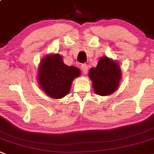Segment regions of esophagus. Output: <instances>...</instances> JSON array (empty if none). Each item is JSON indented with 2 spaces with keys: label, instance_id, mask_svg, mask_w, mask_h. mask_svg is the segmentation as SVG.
I'll use <instances>...</instances> for the list:
<instances>
[{
  "label": "esophagus",
  "instance_id": "esophagus-1",
  "mask_svg": "<svg viewBox=\"0 0 154 154\" xmlns=\"http://www.w3.org/2000/svg\"><path fill=\"white\" fill-rule=\"evenodd\" d=\"M81 69H82V71L84 72V74H86V73H87V72H88V66L87 64H85V63L82 64Z\"/></svg>",
  "mask_w": 154,
  "mask_h": 154
}]
</instances>
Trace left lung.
<instances>
[{"label": "left lung", "instance_id": "1", "mask_svg": "<svg viewBox=\"0 0 154 154\" xmlns=\"http://www.w3.org/2000/svg\"><path fill=\"white\" fill-rule=\"evenodd\" d=\"M95 93L101 96L111 94L119 86L121 71L115 61L106 57L100 58L95 68L89 71Z\"/></svg>", "mask_w": 154, "mask_h": 154}]
</instances>
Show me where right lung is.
Returning a JSON list of instances; mask_svg holds the SVG:
<instances>
[{
  "instance_id": "add662e5",
  "label": "right lung",
  "mask_w": 154,
  "mask_h": 154,
  "mask_svg": "<svg viewBox=\"0 0 154 154\" xmlns=\"http://www.w3.org/2000/svg\"><path fill=\"white\" fill-rule=\"evenodd\" d=\"M79 75V69L63 63L60 55H50L43 59L40 65L39 85L48 96L60 99L69 93L72 82Z\"/></svg>"
}]
</instances>
